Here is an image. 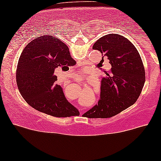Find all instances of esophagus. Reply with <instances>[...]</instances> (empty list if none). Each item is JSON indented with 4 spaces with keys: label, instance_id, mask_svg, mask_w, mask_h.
Listing matches in <instances>:
<instances>
[{
    "label": "esophagus",
    "instance_id": "1",
    "mask_svg": "<svg viewBox=\"0 0 161 161\" xmlns=\"http://www.w3.org/2000/svg\"><path fill=\"white\" fill-rule=\"evenodd\" d=\"M78 77H80V78L82 77V75H81V74H78ZM82 113H83V112H81V114H82Z\"/></svg>",
    "mask_w": 161,
    "mask_h": 161
}]
</instances>
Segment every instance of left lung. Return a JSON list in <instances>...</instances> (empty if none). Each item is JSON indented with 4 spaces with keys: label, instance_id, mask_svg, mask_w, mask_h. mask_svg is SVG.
Wrapping results in <instances>:
<instances>
[{
    "label": "left lung",
    "instance_id": "1",
    "mask_svg": "<svg viewBox=\"0 0 161 161\" xmlns=\"http://www.w3.org/2000/svg\"><path fill=\"white\" fill-rule=\"evenodd\" d=\"M93 49L107 57L112 70L104 71L98 104L85 115L88 118L112 117L134 104L139 98L145 80V68L135 47L119 34L102 36Z\"/></svg>",
    "mask_w": 161,
    "mask_h": 161
}]
</instances>
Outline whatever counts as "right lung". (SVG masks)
<instances>
[{"label": "right lung", "instance_id": "obj_1", "mask_svg": "<svg viewBox=\"0 0 161 161\" xmlns=\"http://www.w3.org/2000/svg\"><path fill=\"white\" fill-rule=\"evenodd\" d=\"M69 48L60 39L43 35L30 42L21 54L16 78L19 92L29 105L56 117L79 114L57 84L55 70L75 65Z\"/></svg>", "mask_w": 161, "mask_h": 161}]
</instances>
